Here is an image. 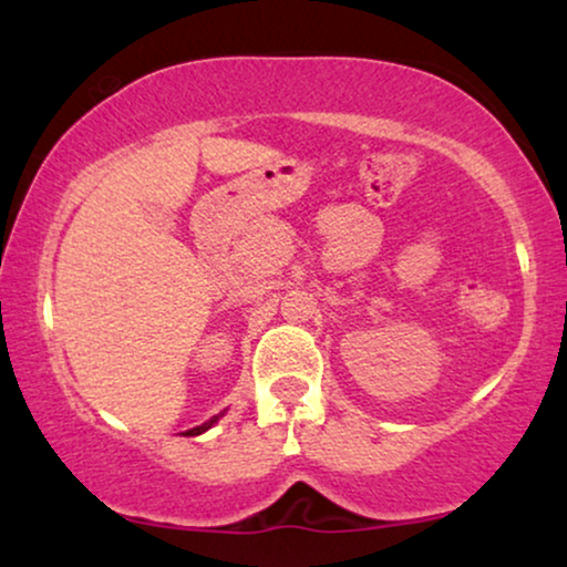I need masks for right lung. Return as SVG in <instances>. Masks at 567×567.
<instances>
[{"label":"right lung","mask_w":567,"mask_h":567,"mask_svg":"<svg viewBox=\"0 0 567 567\" xmlns=\"http://www.w3.org/2000/svg\"><path fill=\"white\" fill-rule=\"evenodd\" d=\"M214 423H216V417H212V421H208V423H204V425H196V429H190V431H185V433H190V436H198V433H204L206 429H212Z\"/></svg>","instance_id":"obj_1"}]
</instances>
